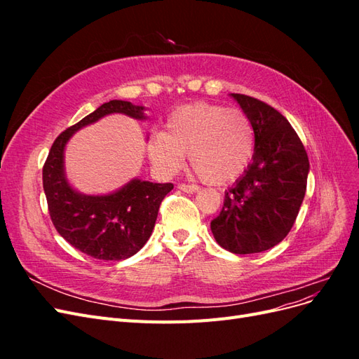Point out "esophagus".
Here are the masks:
<instances>
[{
  "instance_id": "1",
  "label": "esophagus",
  "mask_w": 359,
  "mask_h": 359,
  "mask_svg": "<svg viewBox=\"0 0 359 359\" xmlns=\"http://www.w3.org/2000/svg\"><path fill=\"white\" fill-rule=\"evenodd\" d=\"M178 189L186 193H196L199 190V187L194 186V184H180Z\"/></svg>"
}]
</instances>
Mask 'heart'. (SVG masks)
<instances>
[{
  "instance_id": "heart-1",
  "label": "heart",
  "mask_w": 359,
  "mask_h": 359,
  "mask_svg": "<svg viewBox=\"0 0 359 359\" xmlns=\"http://www.w3.org/2000/svg\"><path fill=\"white\" fill-rule=\"evenodd\" d=\"M255 153V130L240 109L198 103L180 107L148 142L151 161L166 173L182 168L189 156L191 169L211 184L240 177Z\"/></svg>"
}]
</instances>
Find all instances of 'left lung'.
Segmentation results:
<instances>
[{
    "mask_svg": "<svg viewBox=\"0 0 359 359\" xmlns=\"http://www.w3.org/2000/svg\"><path fill=\"white\" fill-rule=\"evenodd\" d=\"M255 130L252 163L224 191L211 232L235 255L260 253L290 232L307 189L310 163L301 139L274 107L244 94H231Z\"/></svg>",
    "mask_w": 359,
    "mask_h": 359,
    "instance_id": "1",
    "label": "left lung"
}]
</instances>
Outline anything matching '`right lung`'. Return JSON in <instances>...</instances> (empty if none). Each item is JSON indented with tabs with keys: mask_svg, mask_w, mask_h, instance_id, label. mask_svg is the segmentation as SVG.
I'll return each mask as SVG.
<instances>
[{
	"mask_svg": "<svg viewBox=\"0 0 359 359\" xmlns=\"http://www.w3.org/2000/svg\"><path fill=\"white\" fill-rule=\"evenodd\" d=\"M145 107L111 100L69 127L55 139L43 166L49 214L58 233L79 252L100 260H124L136 255L153 233L161 201L173 184L133 178L107 194H83L72 187L64 168L70 137L85 126L111 114L145 119Z\"/></svg>",
	"mask_w": 359,
	"mask_h": 359,
	"instance_id": "add662e5",
	"label": "right lung"
}]
</instances>
